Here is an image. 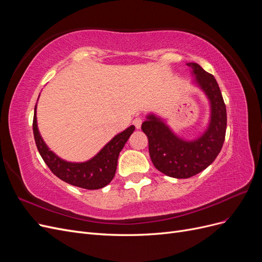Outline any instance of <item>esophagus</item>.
<instances>
[{"label":"esophagus","mask_w":262,"mask_h":262,"mask_svg":"<svg viewBox=\"0 0 262 262\" xmlns=\"http://www.w3.org/2000/svg\"><path fill=\"white\" fill-rule=\"evenodd\" d=\"M142 122H143V120H142V118H140V117H137V118L133 120V124H134V126H136L137 129H140V128H141Z\"/></svg>","instance_id":"34e87169"}]
</instances>
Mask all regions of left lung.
<instances>
[{
  "label": "left lung",
  "mask_w": 262,
  "mask_h": 262,
  "mask_svg": "<svg viewBox=\"0 0 262 262\" xmlns=\"http://www.w3.org/2000/svg\"><path fill=\"white\" fill-rule=\"evenodd\" d=\"M193 84L204 92L210 101L211 114L208 128L200 137L187 141L172 132L163 119L153 114L146 116L142 130L148 139V152L156 169L166 176L190 178L210 166L221 152L226 132V107L214 76L190 62Z\"/></svg>",
  "instance_id": "left-lung-1"
}]
</instances>
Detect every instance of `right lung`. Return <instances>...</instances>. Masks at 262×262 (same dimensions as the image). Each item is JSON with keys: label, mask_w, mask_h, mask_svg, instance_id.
<instances>
[{"label": "right lung", "mask_w": 262, "mask_h": 262, "mask_svg": "<svg viewBox=\"0 0 262 262\" xmlns=\"http://www.w3.org/2000/svg\"><path fill=\"white\" fill-rule=\"evenodd\" d=\"M36 108L37 104L33 121L35 142L42 160L54 175L70 185L83 189L95 190L107 186L115 177L119 154L136 126L130 125L128 129L117 134L90 161L83 163L67 162L55 155L45 143L38 130Z\"/></svg>", "instance_id": "right-lung-1"}]
</instances>
